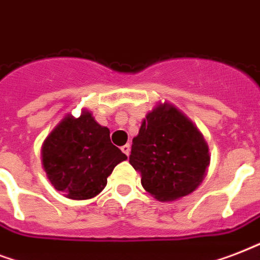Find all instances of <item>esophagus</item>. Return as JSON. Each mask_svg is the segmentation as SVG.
Segmentation results:
<instances>
[{"label":"esophagus","instance_id":"esophagus-1","mask_svg":"<svg viewBox=\"0 0 260 260\" xmlns=\"http://www.w3.org/2000/svg\"><path fill=\"white\" fill-rule=\"evenodd\" d=\"M122 152L124 153V154H126V156H128V154H130V144H126V145H123V146H122Z\"/></svg>","mask_w":260,"mask_h":260}]
</instances>
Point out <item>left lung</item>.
I'll use <instances>...</instances> for the list:
<instances>
[{"label": "left lung", "instance_id": "obj_1", "mask_svg": "<svg viewBox=\"0 0 260 260\" xmlns=\"http://www.w3.org/2000/svg\"><path fill=\"white\" fill-rule=\"evenodd\" d=\"M128 161L141 184L160 201L182 198L199 186L209 166V148L198 128L172 106L149 112L133 138Z\"/></svg>", "mask_w": 260, "mask_h": 260}]
</instances>
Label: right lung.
Here are the masks:
<instances>
[{"label": "right lung", "mask_w": 260, "mask_h": 260, "mask_svg": "<svg viewBox=\"0 0 260 260\" xmlns=\"http://www.w3.org/2000/svg\"><path fill=\"white\" fill-rule=\"evenodd\" d=\"M47 178L70 199H89L107 184V178L127 156L110 140V130L94 122L90 112L66 116L42 148Z\"/></svg>", "instance_id": "obj_1"}]
</instances>
